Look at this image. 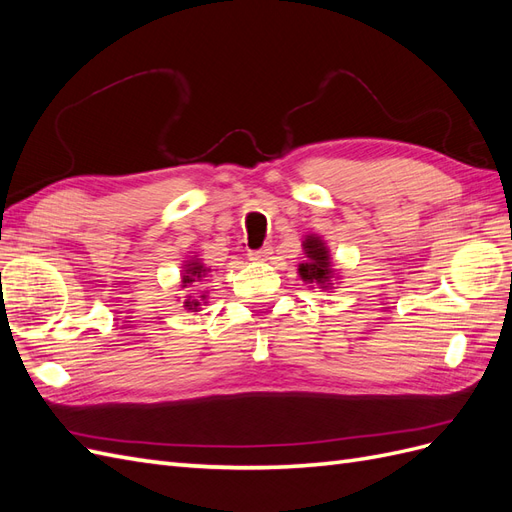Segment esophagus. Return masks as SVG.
Here are the masks:
<instances>
[{"label": "esophagus", "mask_w": 512, "mask_h": 512, "mask_svg": "<svg viewBox=\"0 0 512 512\" xmlns=\"http://www.w3.org/2000/svg\"><path fill=\"white\" fill-rule=\"evenodd\" d=\"M271 254H273L271 247H262V250L250 252V254H247V256H250V260H267Z\"/></svg>", "instance_id": "34e87169"}]
</instances>
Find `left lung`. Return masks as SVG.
<instances>
[{
	"label": "left lung",
	"mask_w": 512,
	"mask_h": 512,
	"mask_svg": "<svg viewBox=\"0 0 512 512\" xmlns=\"http://www.w3.org/2000/svg\"><path fill=\"white\" fill-rule=\"evenodd\" d=\"M305 260L299 265V275L305 284H316L320 288H331L333 277V265L329 247L316 235H307L303 241Z\"/></svg>",
	"instance_id": "1"
}]
</instances>
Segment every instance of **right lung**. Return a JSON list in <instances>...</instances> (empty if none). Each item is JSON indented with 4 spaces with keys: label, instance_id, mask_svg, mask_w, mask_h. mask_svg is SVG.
<instances>
[{
    "label": "right lung",
    "instance_id": "1",
    "mask_svg": "<svg viewBox=\"0 0 512 512\" xmlns=\"http://www.w3.org/2000/svg\"><path fill=\"white\" fill-rule=\"evenodd\" d=\"M209 271H211V269H207V267L203 265V262H200L198 258H192V260H188V262H185V265H183V275H181V288H190L192 284L203 282ZM203 299H205V294H203ZM183 307H185V309H192V312H198L200 303H198V299H192V297H188V299L183 301Z\"/></svg>",
    "mask_w": 512,
    "mask_h": 512
}]
</instances>
